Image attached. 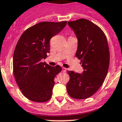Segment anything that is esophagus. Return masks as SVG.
I'll use <instances>...</instances> for the list:
<instances>
[{
    "mask_svg": "<svg viewBox=\"0 0 122 122\" xmlns=\"http://www.w3.org/2000/svg\"><path fill=\"white\" fill-rule=\"evenodd\" d=\"M62 71H63V72H66V68H64V67H63V68H62Z\"/></svg>",
    "mask_w": 122,
    "mask_h": 122,
    "instance_id": "obj_1",
    "label": "esophagus"
}]
</instances>
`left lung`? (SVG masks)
Segmentation results:
<instances>
[{
	"label": "left lung",
	"mask_w": 122,
	"mask_h": 122,
	"mask_svg": "<svg viewBox=\"0 0 122 122\" xmlns=\"http://www.w3.org/2000/svg\"><path fill=\"white\" fill-rule=\"evenodd\" d=\"M78 38L76 56L81 60L82 74L68 71L70 80L66 85L68 95L75 99L92 97L103 83L110 64L107 39L98 25L85 19L68 22Z\"/></svg>",
	"instance_id": "8db88e82"
}]
</instances>
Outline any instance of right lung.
Masks as SVG:
<instances>
[{
    "instance_id": "1",
    "label": "right lung",
    "mask_w": 122,
    "mask_h": 122,
    "mask_svg": "<svg viewBox=\"0 0 122 122\" xmlns=\"http://www.w3.org/2000/svg\"><path fill=\"white\" fill-rule=\"evenodd\" d=\"M67 21L41 22L30 27L19 39L13 56V72L16 83L29 100L46 102L52 97L54 78L62 70L52 67L42 58L49 52V41L66 26Z\"/></svg>"
}]
</instances>
